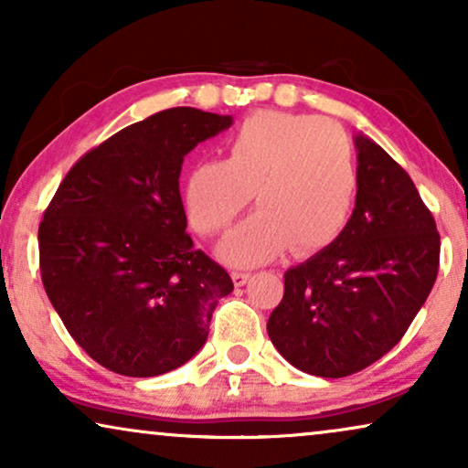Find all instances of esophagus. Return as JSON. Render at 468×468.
I'll return each mask as SVG.
<instances>
[{
	"mask_svg": "<svg viewBox=\"0 0 468 468\" xmlns=\"http://www.w3.org/2000/svg\"><path fill=\"white\" fill-rule=\"evenodd\" d=\"M249 277H251V274H249V272H240V271H234L232 272V279H234V283L236 285H245L247 283V281H249Z\"/></svg>",
	"mask_w": 468,
	"mask_h": 468,
	"instance_id": "34e87169",
	"label": "esophagus"
}]
</instances>
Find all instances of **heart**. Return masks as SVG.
I'll return each instance as SVG.
<instances>
[{
  "instance_id": "b5f03b06",
  "label": "heart",
  "mask_w": 468,
  "mask_h": 468,
  "mask_svg": "<svg viewBox=\"0 0 468 468\" xmlns=\"http://www.w3.org/2000/svg\"><path fill=\"white\" fill-rule=\"evenodd\" d=\"M360 172L343 132L304 114L258 112L228 138L226 159H204L183 187L185 215L204 239L223 232L253 194L258 210L219 245L232 266L330 247L354 215Z\"/></svg>"
}]
</instances>
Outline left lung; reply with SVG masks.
<instances>
[{
  "instance_id": "obj_1",
  "label": "left lung",
  "mask_w": 468,
  "mask_h": 468,
  "mask_svg": "<svg viewBox=\"0 0 468 468\" xmlns=\"http://www.w3.org/2000/svg\"><path fill=\"white\" fill-rule=\"evenodd\" d=\"M354 143V215L330 247L285 272L283 300L266 325L292 367L328 379L386 356L439 272L441 236L411 176L364 133Z\"/></svg>"
}]
</instances>
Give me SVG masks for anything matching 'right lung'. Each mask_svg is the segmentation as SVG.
Instances as JSON below:
<instances>
[{
  "label": "right lung",
  "mask_w": 468,
  "mask_h": 468,
  "mask_svg": "<svg viewBox=\"0 0 468 468\" xmlns=\"http://www.w3.org/2000/svg\"><path fill=\"white\" fill-rule=\"evenodd\" d=\"M229 114L178 106L127 125L85 153L37 229L47 296L95 362L157 377L191 360L232 279L185 232L178 176Z\"/></svg>",
  "instance_id": "obj_1"
}]
</instances>
